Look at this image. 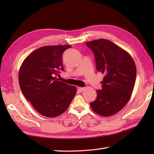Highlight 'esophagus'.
Listing matches in <instances>:
<instances>
[{"label": "esophagus", "instance_id": "34e87169", "mask_svg": "<svg viewBox=\"0 0 154 154\" xmlns=\"http://www.w3.org/2000/svg\"><path fill=\"white\" fill-rule=\"evenodd\" d=\"M78 90L79 91V92H83V91L85 90L84 87H78Z\"/></svg>", "mask_w": 154, "mask_h": 154}]
</instances>
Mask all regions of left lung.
I'll return each mask as SVG.
<instances>
[{
	"mask_svg": "<svg viewBox=\"0 0 154 154\" xmlns=\"http://www.w3.org/2000/svg\"><path fill=\"white\" fill-rule=\"evenodd\" d=\"M93 51L98 71L104 74L102 89L90 103L94 112L103 116L115 114L126 105L131 97L136 77L134 61L128 53L104 39L86 43Z\"/></svg>",
	"mask_w": 154,
	"mask_h": 154,
	"instance_id": "left-lung-1",
	"label": "left lung"
}]
</instances>
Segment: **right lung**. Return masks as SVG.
Segmentation results:
<instances>
[{"label":"right lung","instance_id":"1","mask_svg":"<svg viewBox=\"0 0 154 154\" xmlns=\"http://www.w3.org/2000/svg\"><path fill=\"white\" fill-rule=\"evenodd\" d=\"M71 45H48L37 49L25 59L19 71L22 92L42 115L55 117L63 113L77 89L57 79L63 71L62 55Z\"/></svg>","mask_w":154,"mask_h":154}]
</instances>
